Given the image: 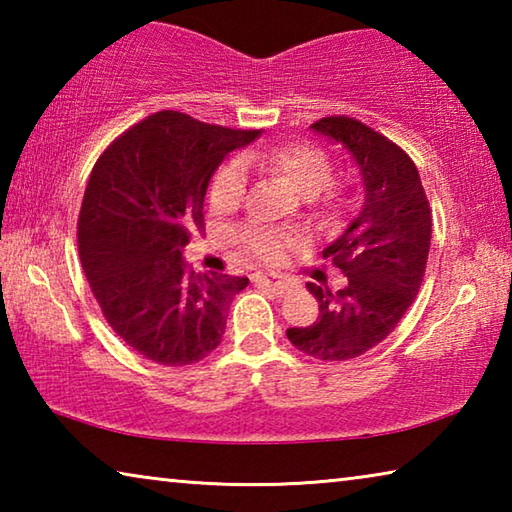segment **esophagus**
<instances>
[{
    "instance_id": "1",
    "label": "esophagus",
    "mask_w": 512,
    "mask_h": 512,
    "mask_svg": "<svg viewBox=\"0 0 512 512\" xmlns=\"http://www.w3.org/2000/svg\"><path fill=\"white\" fill-rule=\"evenodd\" d=\"M253 282L257 284V287L277 293V296H282V293L289 291V282H284L280 275H255Z\"/></svg>"
}]
</instances>
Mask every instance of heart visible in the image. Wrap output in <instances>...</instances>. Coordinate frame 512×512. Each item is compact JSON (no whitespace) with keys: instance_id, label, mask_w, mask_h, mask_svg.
<instances>
[{"instance_id":"b5f03b06","label":"heart","mask_w":512,"mask_h":512,"mask_svg":"<svg viewBox=\"0 0 512 512\" xmlns=\"http://www.w3.org/2000/svg\"><path fill=\"white\" fill-rule=\"evenodd\" d=\"M264 169L287 180L298 194L314 201L320 198L325 212H334L345 203V189L332 183V158L325 149L311 142H291L271 149L250 151L244 158H230L214 173L210 185V203L214 210L232 212L244 203L248 189V167ZM235 244L257 259H277L291 246V237L264 225L250 223L235 232Z\"/></svg>"}]
</instances>
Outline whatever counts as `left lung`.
Returning a JSON list of instances; mask_svg holds the SVG:
<instances>
[{"label":"left lung","mask_w":512,"mask_h":512,"mask_svg":"<svg viewBox=\"0 0 512 512\" xmlns=\"http://www.w3.org/2000/svg\"><path fill=\"white\" fill-rule=\"evenodd\" d=\"M316 133L343 144L357 160L363 205L323 257L348 277L339 291L307 282L318 300L309 327H289L300 352L348 361L386 339L413 305L427 268L431 207L420 173L400 146L352 117H323Z\"/></svg>","instance_id":"left-lung-1"}]
</instances>
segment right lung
Wrapping results in <instances>:
<instances>
[{
	"label": "right lung",
	"instance_id": "right-lung-1",
	"mask_svg": "<svg viewBox=\"0 0 512 512\" xmlns=\"http://www.w3.org/2000/svg\"><path fill=\"white\" fill-rule=\"evenodd\" d=\"M257 135L162 110L94 164L79 214L81 264L108 325L144 359L189 366L221 343L248 277L194 273L183 250L203 230L214 171Z\"/></svg>",
	"mask_w": 512,
	"mask_h": 512
}]
</instances>
